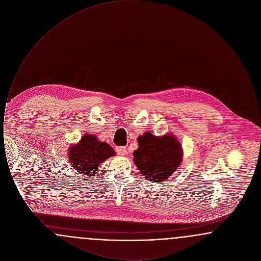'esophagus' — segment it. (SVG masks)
Returning a JSON list of instances; mask_svg holds the SVG:
<instances>
[{"label":"esophagus","instance_id":"obj_1","mask_svg":"<svg viewBox=\"0 0 261 261\" xmlns=\"http://www.w3.org/2000/svg\"><path fill=\"white\" fill-rule=\"evenodd\" d=\"M117 153L120 155H125L127 153V148L126 147H120L117 149Z\"/></svg>","mask_w":261,"mask_h":261}]
</instances>
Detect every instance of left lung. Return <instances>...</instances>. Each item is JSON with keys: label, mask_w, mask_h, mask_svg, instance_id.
Wrapping results in <instances>:
<instances>
[{"label": "left lung", "mask_w": 261, "mask_h": 261, "mask_svg": "<svg viewBox=\"0 0 261 261\" xmlns=\"http://www.w3.org/2000/svg\"><path fill=\"white\" fill-rule=\"evenodd\" d=\"M138 144L133 161L138 170L149 181H165L182 162V147L173 135L158 137L146 132L138 137Z\"/></svg>", "instance_id": "1"}]
</instances>
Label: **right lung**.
<instances>
[{
    "instance_id": "right-lung-1",
    "label": "right lung",
    "mask_w": 261,
    "mask_h": 261,
    "mask_svg": "<svg viewBox=\"0 0 261 261\" xmlns=\"http://www.w3.org/2000/svg\"><path fill=\"white\" fill-rule=\"evenodd\" d=\"M115 151L107 143H101L94 135L85 134L80 142L70 146L68 159L71 166L80 174L95 176L99 164L107 159L114 156Z\"/></svg>"
}]
</instances>
